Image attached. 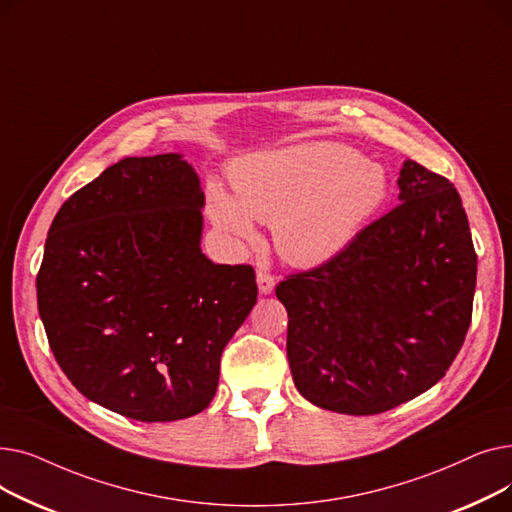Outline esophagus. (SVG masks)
I'll return each mask as SVG.
<instances>
[{"label": "esophagus", "mask_w": 512, "mask_h": 512, "mask_svg": "<svg viewBox=\"0 0 512 512\" xmlns=\"http://www.w3.org/2000/svg\"><path fill=\"white\" fill-rule=\"evenodd\" d=\"M257 286H259L261 294H272L274 288H276V280H274V276L270 272L259 270L257 272Z\"/></svg>", "instance_id": "esophagus-1"}]
</instances>
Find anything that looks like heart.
<instances>
[{
	"label": "heart",
	"mask_w": 512,
	"mask_h": 512,
	"mask_svg": "<svg viewBox=\"0 0 512 512\" xmlns=\"http://www.w3.org/2000/svg\"><path fill=\"white\" fill-rule=\"evenodd\" d=\"M236 197L207 188L209 218L234 245L257 242V222L274 224L280 257L292 265L326 263L348 249L390 197L384 166L340 143H303L240 157Z\"/></svg>",
	"instance_id": "b5f03b06"
}]
</instances>
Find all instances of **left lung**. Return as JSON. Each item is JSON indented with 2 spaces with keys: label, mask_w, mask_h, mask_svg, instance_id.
<instances>
[{
  "label": "left lung",
  "mask_w": 512,
  "mask_h": 512,
  "mask_svg": "<svg viewBox=\"0 0 512 512\" xmlns=\"http://www.w3.org/2000/svg\"><path fill=\"white\" fill-rule=\"evenodd\" d=\"M398 188L351 247L276 286L294 386L319 409L390 411L436 386L465 342L477 255L461 197L413 159Z\"/></svg>",
  "instance_id": "8db88e82"
}]
</instances>
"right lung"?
<instances>
[{
	"label": "right lung",
	"instance_id": "1",
	"mask_svg": "<svg viewBox=\"0 0 512 512\" xmlns=\"http://www.w3.org/2000/svg\"><path fill=\"white\" fill-rule=\"evenodd\" d=\"M205 195L180 153L124 157L51 222L39 315L72 386L128 419L209 407L220 359L257 303L251 265L201 251Z\"/></svg>",
	"mask_w": 512,
	"mask_h": 512
}]
</instances>
